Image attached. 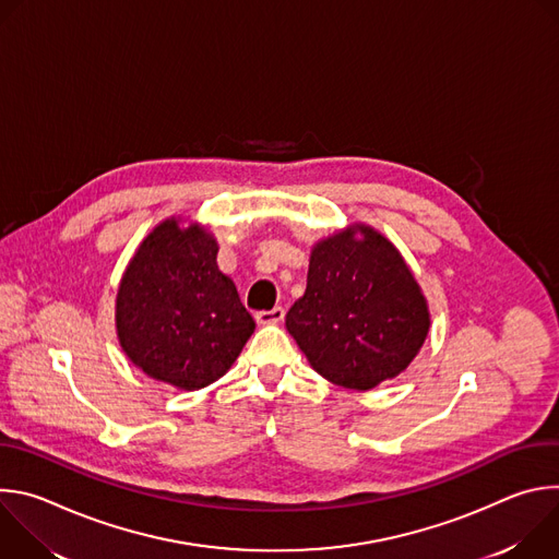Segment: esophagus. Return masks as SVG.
<instances>
[{"label":"esophagus","instance_id":"1","mask_svg":"<svg viewBox=\"0 0 559 559\" xmlns=\"http://www.w3.org/2000/svg\"><path fill=\"white\" fill-rule=\"evenodd\" d=\"M285 318V309L283 307H274V309H263V311H257V323L261 325H278Z\"/></svg>","mask_w":559,"mask_h":559}]
</instances>
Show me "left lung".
I'll return each mask as SVG.
<instances>
[{"mask_svg":"<svg viewBox=\"0 0 559 559\" xmlns=\"http://www.w3.org/2000/svg\"><path fill=\"white\" fill-rule=\"evenodd\" d=\"M429 325L427 298L405 259L362 223L311 248L307 289L285 316L318 373L362 391L403 373Z\"/></svg>","mask_w":559,"mask_h":559,"instance_id":"8db88e82","label":"left lung"}]
</instances>
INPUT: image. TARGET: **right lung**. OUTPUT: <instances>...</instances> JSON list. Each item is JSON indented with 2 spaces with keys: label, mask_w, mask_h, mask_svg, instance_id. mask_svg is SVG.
I'll list each match as a JSON object with an SVG mask.
<instances>
[{
  "label": "right lung",
  "mask_w": 559,
  "mask_h": 559,
  "mask_svg": "<svg viewBox=\"0 0 559 559\" xmlns=\"http://www.w3.org/2000/svg\"><path fill=\"white\" fill-rule=\"evenodd\" d=\"M216 238L177 218L158 223L117 292V336L154 380L192 391L218 380L254 334V318L216 265Z\"/></svg>",
  "instance_id": "1"
}]
</instances>
